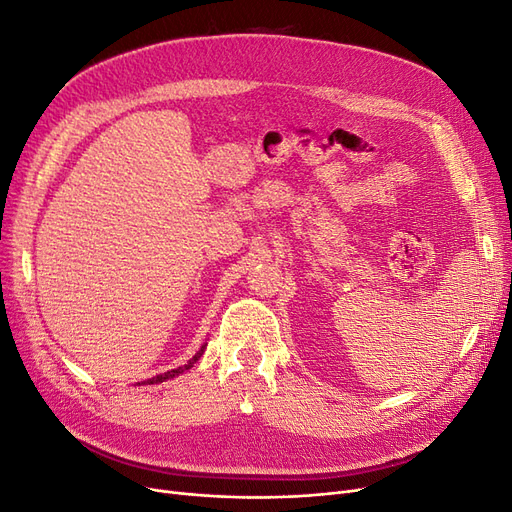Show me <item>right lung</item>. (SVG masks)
Masks as SVG:
<instances>
[{
    "instance_id": "obj_1",
    "label": "right lung",
    "mask_w": 512,
    "mask_h": 512,
    "mask_svg": "<svg viewBox=\"0 0 512 512\" xmlns=\"http://www.w3.org/2000/svg\"><path fill=\"white\" fill-rule=\"evenodd\" d=\"M205 349H207V345H203L201 349H198V351L192 355V358L188 360V364H184V366H180V368H175V370H167V372H163V374L152 376V379H148V381H144V383H138V385H159V383H163V381L173 379V376H177V374H184V372L190 370L198 360H201V355L205 353Z\"/></svg>"
}]
</instances>
